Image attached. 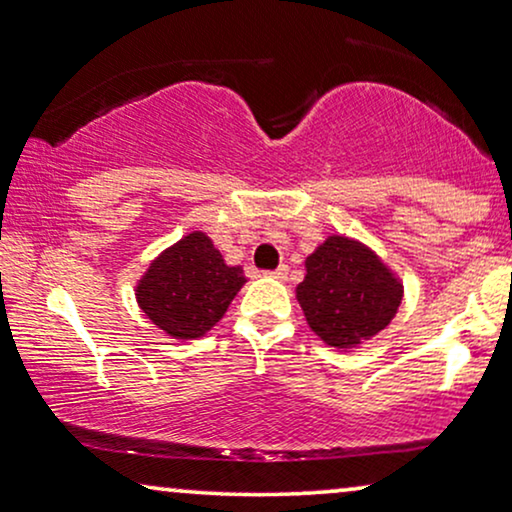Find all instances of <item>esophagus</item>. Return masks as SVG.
Here are the masks:
<instances>
[{
    "label": "esophagus",
    "mask_w": 512,
    "mask_h": 512,
    "mask_svg": "<svg viewBox=\"0 0 512 512\" xmlns=\"http://www.w3.org/2000/svg\"><path fill=\"white\" fill-rule=\"evenodd\" d=\"M264 276L276 278V281H285V278H288V267H285V264H281V267L274 269V271H264Z\"/></svg>",
    "instance_id": "obj_1"
}]
</instances>
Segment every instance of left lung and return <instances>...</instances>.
<instances>
[{
    "mask_svg": "<svg viewBox=\"0 0 512 512\" xmlns=\"http://www.w3.org/2000/svg\"><path fill=\"white\" fill-rule=\"evenodd\" d=\"M297 302L325 344L353 349L391 323L403 302V285L363 243L330 236L306 257Z\"/></svg>",
    "mask_w": 512,
    "mask_h": 512,
    "instance_id": "8db88e82",
    "label": "left lung"
}]
</instances>
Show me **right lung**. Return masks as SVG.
<instances>
[{
    "label": "right lung",
    "instance_id": "right-lung-1",
    "mask_svg": "<svg viewBox=\"0 0 512 512\" xmlns=\"http://www.w3.org/2000/svg\"><path fill=\"white\" fill-rule=\"evenodd\" d=\"M243 283V269L224 264L213 241L194 231L149 264L135 295L140 309L166 335L196 339L224 316Z\"/></svg>",
    "mask_w": 512,
    "mask_h": 512
}]
</instances>
